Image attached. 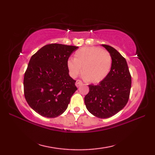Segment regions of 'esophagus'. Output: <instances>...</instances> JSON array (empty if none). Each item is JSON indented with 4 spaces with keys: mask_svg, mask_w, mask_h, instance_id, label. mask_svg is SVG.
<instances>
[{
    "mask_svg": "<svg viewBox=\"0 0 155 155\" xmlns=\"http://www.w3.org/2000/svg\"><path fill=\"white\" fill-rule=\"evenodd\" d=\"M82 84H83V83H82V81H81L80 80H77V81H76L75 85L77 86V87H79L80 86H81Z\"/></svg>",
    "mask_w": 155,
    "mask_h": 155,
    "instance_id": "esophagus-1",
    "label": "esophagus"
}]
</instances>
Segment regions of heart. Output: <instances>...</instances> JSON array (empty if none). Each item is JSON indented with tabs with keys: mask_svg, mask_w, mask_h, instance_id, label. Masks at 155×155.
I'll return each instance as SVG.
<instances>
[{
	"mask_svg": "<svg viewBox=\"0 0 155 155\" xmlns=\"http://www.w3.org/2000/svg\"><path fill=\"white\" fill-rule=\"evenodd\" d=\"M67 66L72 78H76L82 71L85 80L91 83H98L109 74L112 57L109 52L99 47H83L76 51L74 58L68 59Z\"/></svg>",
	"mask_w": 155,
	"mask_h": 155,
	"instance_id": "1",
	"label": "heart"
}]
</instances>
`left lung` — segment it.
I'll use <instances>...</instances> for the list:
<instances>
[{
    "mask_svg": "<svg viewBox=\"0 0 155 155\" xmlns=\"http://www.w3.org/2000/svg\"><path fill=\"white\" fill-rule=\"evenodd\" d=\"M112 57V67L107 78L97 85L90 84L84 97L87 110L94 116L107 118L126 106L131 88V76L127 62L116 49L102 45Z\"/></svg>",
    "mask_w": 155,
    "mask_h": 155,
    "instance_id": "1",
    "label": "left lung"
}]
</instances>
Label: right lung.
<instances>
[{
  "label": "right lung",
  "mask_w": 155,
  "mask_h": 155,
  "mask_svg": "<svg viewBox=\"0 0 155 155\" xmlns=\"http://www.w3.org/2000/svg\"><path fill=\"white\" fill-rule=\"evenodd\" d=\"M78 48L49 44L31 57L25 73L24 94L29 106L41 116L55 118L67 110L77 90L67 62Z\"/></svg>",
  "instance_id": "right-lung-1"
}]
</instances>
